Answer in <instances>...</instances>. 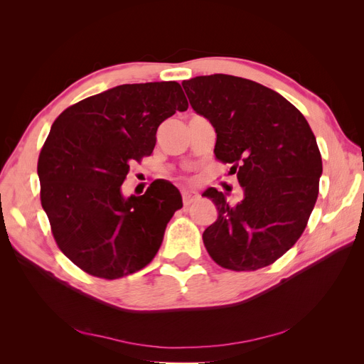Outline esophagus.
<instances>
[{
  "label": "esophagus",
  "mask_w": 364,
  "mask_h": 364,
  "mask_svg": "<svg viewBox=\"0 0 364 364\" xmlns=\"http://www.w3.org/2000/svg\"><path fill=\"white\" fill-rule=\"evenodd\" d=\"M197 199H199V194H197L196 191H182V200H183L185 206L191 205Z\"/></svg>",
  "instance_id": "obj_1"
}]
</instances>
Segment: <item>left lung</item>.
Returning <instances> with one entry per match:
<instances>
[{
    "label": "left lung",
    "instance_id": "1",
    "mask_svg": "<svg viewBox=\"0 0 364 364\" xmlns=\"http://www.w3.org/2000/svg\"><path fill=\"white\" fill-rule=\"evenodd\" d=\"M196 114L213 124L215 158L230 164L245 197L230 206L208 188L218 217L203 232L211 258L225 269L257 270L291 249L318 194L322 158L305 117L270 87L228 74L182 82Z\"/></svg>",
    "mask_w": 364,
    "mask_h": 364
}]
</instances>
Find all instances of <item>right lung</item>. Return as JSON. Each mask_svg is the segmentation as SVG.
Returning a JSON list of instances; mask_svg holds the SVG:
<instances>
[{"instance_id": "1", "label": "right lung", "mask_w": 364, "mask_h": 364, "mask_svg": "<svg viewBox=\"0 0 364 364\" xmlns=\"http://www.w3.org/2000/svg\"><path fill=\"white\" fill-rule=\"evenodd\" d=\"M186 109L178 82L119 85L53 123L38 161L41 203L59 249L86 273L117 279L155 258L181 193L153 182L126 197L121 185L130 164L155 149L162 121Z\"/></svg>"}]
</instances>
